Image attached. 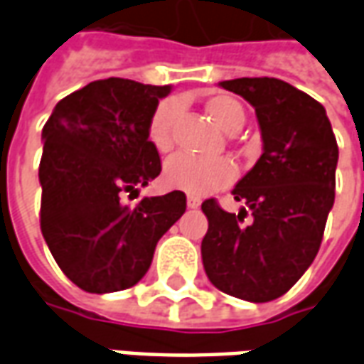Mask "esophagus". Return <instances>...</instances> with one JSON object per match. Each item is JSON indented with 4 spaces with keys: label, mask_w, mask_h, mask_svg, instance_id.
I'll list each match as a JSON object with an SVG mask.
<instances>
[{
    "label": "esophagus",
    "mask_w": 364,
    "mask_h": 364,
    "mask_svg": "<svg viewBox=\"0 0 364 364\" xmlns=\"http://www.w3.org/2000/svg\"><path fill=\"white\" fill-rule=\"evenodd\" d=\"M187 206H189V208H198V206H200V198L187 197Z\"/></svg>",
    "instance_id": "1"
}]
</instances>
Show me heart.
Here are the masks:
<instances>
[{"mask_svg":"<svg viewBox=\"0 0 364 364\" xmlns=\"http://www.w3.org/2000/svg\"><path fill=\"white\" fill-rule=\"evenodd\" d=\"M181 105L175 99H166L154 109L148 124V138L154 148L167 151L173 146L175 120L179 117ZM206 112L218 127L234 134L245 122L242 103L232 95H216L206 103ZM236 166L228 158H197L191 154H175L164 167V183L169 189L189 193L193 197H203L224 185L234 181Z\"/></svg>","mask_w":364,"mask_h":364,"instance_id":"obj_1","label":"heart"}]
</instances>
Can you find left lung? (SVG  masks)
Listing matches in <instances>:
<instances>
[{
	"label": "left lung",
	"mask_w": 364,
	"mask_h": 364,
	"mask_svg": "<svg viewBox=\"0 0 364 364\" xmlns=\"http://www.w3.org/2000/svg\"><path fill=\"white\" fill-rule=\"evenodd\" d=\"M220 87L253 105L263 154L232 191L245 205L240 213H226L216 198L203 203V265L222 292L269 302L292 289L320 250L339 150L326 109L290 83L237 77Z\"/></svg>",
	"instance_id": "left-lung-1"
}]
</instances>
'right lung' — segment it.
Segmentation results:
<instances>
[{
	"mask_svg": "<svg viewBox=\"0 0 364 364\" xmlns=\"http://www.w3.org/2000/svg\"><path fill=\"white\" fill-rule=\"evenodd\" d=\"M169 85L109 77L64 97L43 128L41 230L52 257L85 292L134 287L159 237L181 218L187 197L138 193L161 171L148 124Z\"/></svg>",
	"mask_w": 364,
	"mask_h": 364,
	"instance_id": "right-lung-1",
	"label": "right lung"
}]
</instances>
